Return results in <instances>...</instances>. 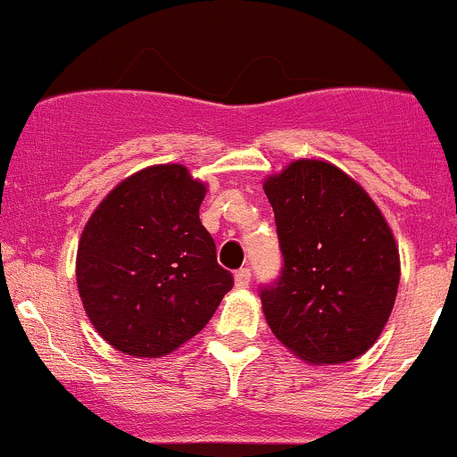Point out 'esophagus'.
I'll use <instances>...</instances> for the list:
<instances>
[{
	"instance_id": "1",
	"label": "esophagus",
	"mask_w": 457,
	"mask_h": 457,
	"mask_svg": "<svg viewBox=\"0 0 457 457\" xmlns=\"http://www.w3.org/2000/svg\"><path fill=\"white\" fill-rule=\"evenodd\" d=\"M250 278H252L250 270H238L237 274H234V285H237V289H245L247 285H250Z\"/></svg>"
}]
</instances>
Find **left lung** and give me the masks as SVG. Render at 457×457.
I'll list each match as a JSON object with an SVG mask.
<instances>
[{
    "instance_id": "1",
    "label": "left lung",
    "mask_w": 457,
    "mask_h": 457,
    "mask_svg": "<svg viewBox=\"0 0 457 457\" xmlns=\"http://www.w3.org/2000/svg\"><path fill=\"white\" fill-rule=\"evenodd\" d=\"M283 274L261 292L276 338L310 365H343L373 347L394 310L398 243L365 187L322 159L262 181Z\"/></svg>"
}]
</instances>
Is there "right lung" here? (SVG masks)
Wrapping results in <instances>:
<instances>
[{
  "instance_id": "1",
  "label": "right lung",
  "mask_w": 457,
  "mask_h": 457,
  "mask_svg": "<svg viewBox=\"0 0 457 457\" xmlns=\"http://www.w3.org/2000/svg\"><path fill=\"white\" fill-rule=\"evenodd\" d=\"M205 192L186 165H150L114 186L87 219L77 287L92 327L117 352L168 356L232 289L199 219Z\"/></svg>"
}]
</instances>
